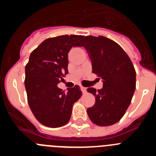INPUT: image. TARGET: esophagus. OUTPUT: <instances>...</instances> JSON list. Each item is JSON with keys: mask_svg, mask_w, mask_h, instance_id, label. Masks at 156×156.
I'll list each match as a JSON object with an SVG mask.
<instances>
[{"mask_svg": "<svg viewBox=\"0 0 156 156\" xmlns=\"http://www.w3.org/2000/svg\"><path fill=\"white\" fill-rule=\"evenodd\" d=\"M80 89H81V91L83 92V93H86L87 91V88L84 87H80Z\"/></svg>", "mask_w": 156, "mask_h": 156, "instance_id": "34e87169", "label": "esophagus"}]
</instances>
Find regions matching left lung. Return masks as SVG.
I'll return each mask as SVG.
<instances>
[{
	"instance_id": "8db88e82",
	"label": "left lung",
	"mask_w": 156,
	"mask_h": 156,
	"mask_svg": "<svg viewBox=\"0 0 156 156\" xmlns=\"http://www.w3.org/2000/svg\"><path fill=\"white\" fill-rule=\"evenodd\" d=\"M81 47L87 51L92 72L102 79L103 87L87 88L95 103L87 108L90 120L98 126L119 122L131 102L136 88V72L126 52L115 41L103 36H87Z\"/></svg>"
}]
</instances>
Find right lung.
<instances>
[{
    "instance_id": "1",
    "label": "right lung",
    "mask_w": 156,
    "mask_h": 156,
    "mask_svg": "<svg viewBox=\"0 0 156 156\" xmlns=\"http://www.w3.org/2000/svg\"><path fill=\"white\" fill-rule=\"evenodd\" d=\"M83 36L63 35L48 38L32 52L26 66L25 87L30 108L44 126L60 127L69 121L74 103L82 92L79 86L65 93L58 87L68 74V54L80 46Z\"/></svg>"
}]
</instances>
